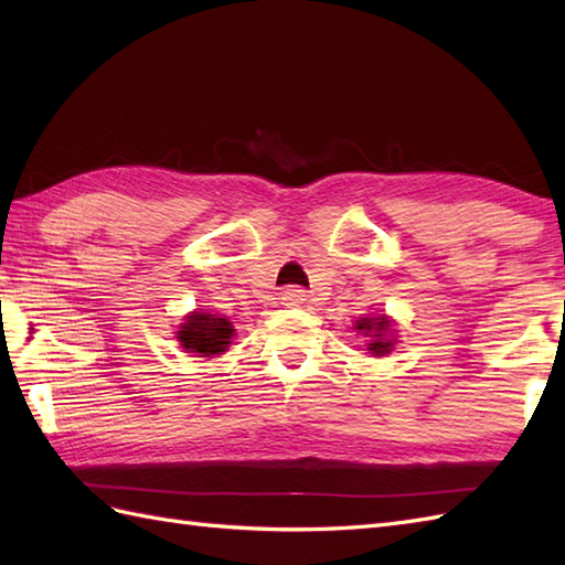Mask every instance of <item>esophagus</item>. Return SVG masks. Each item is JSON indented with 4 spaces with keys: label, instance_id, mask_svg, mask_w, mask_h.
<instances>
[{
    "label": "esophagus",
    "instance_id": "obj_1",
    "mask_svg": "<svg viewBox=\"0 0 565 565\" xmlns=\"http://www.w3.org/2000/svg\"><path fill=\"white\" fill-rule=\"evenodd\" d=\"M281 306H286V308H296V306H301L303 301H306V294L298 289V286H289V289H284L281 291Z\"/></svg>",
    "mask_w": 565,
    "mask_h": 565
}]
</instances>
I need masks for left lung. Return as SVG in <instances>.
I'll return each mask as SVG.
<instances>
[{
	"mask_svg": "<svg viewBox=\"0 0 565 565\" xmlns=\"http://www.w3.org/2000/svg\"><path fill=\"white\" fill-rule=\"evenodd\" d=\"M356 330L369 338L366 350L371 356H383L393 350L395 344V330H393V320L388 316H369L356 320Z\"/></svg>",
	"mask_w": 565,
	"mask_h": 565,
	"instance_id": "8db88e82",
	"label": "left lung"
}]
</instances>
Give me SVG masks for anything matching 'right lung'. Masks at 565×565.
<instances>
[{"label":"right lung","instance_id":"1","mask_svg":"<svg viewBox=\"0 0 565 565\" xmlns=\"http://www.w3.org/2000/svg\"><path fill=\"white\" fill-rule=\"evenodd\" d=\"M233 322L227 318H218L203 310H194L184 318L177 330V340L182 342V350L196 356H215L223 354L233 340Z\"/></svg>","mask_w":565,"mask_h":565}]
</instances>
